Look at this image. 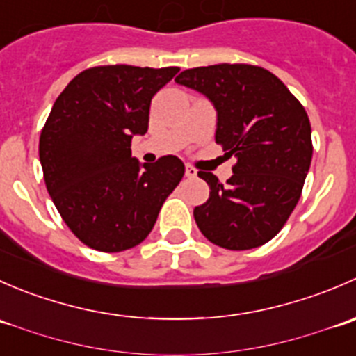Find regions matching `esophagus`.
<instances>
[{"label":"esophagus","mask_w":356,"mask_h":356,"mask_svg":"<svg viewBox=\"0 0 356 356\" xmlns=\"http://www.w3.org/2000/svg\"><path fill=\"white\" fill-rule=\"evenodd\" d=\"M196 175H198V170H196L195 167H191V165H186V177L193 179L196 177Z\"/></svg>","instance_id":"34e87169"}]
</instances>
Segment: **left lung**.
<instances>
[{
  "label": "left lung",
  "mask_w": 356,
  "mask_h": 356,
  "mask_svg": "<svg viewBox=\"0 0 356 356\" xmlns=\"http://www.w3.org/2000/svg\"><path fill=\"white\" fill-rule=\"evenodd\" d=\"M175 82L207 96L217 110L215 141L234 158L227 186H210L195 208L204 238L225 250H251L282 229L301 196L312 163V127L301 103L272 72L245 63L196 67Z\"/></svg>",
  "instance_id": "8db88e82"
}]
</instances>
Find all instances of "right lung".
Masks as SVG:
<instances>
[{
	"label": "right lung",
	"instance_id": "right-lung-1",
	"mask_svg": "<svg viewBox=\"0 0 356 356\" xmlns=\"http://www.w3.org/2000/svg\"><path fill=\"white\" fill-rule=\"evenodd\" d=\"M177 67H92L56 98L39 138L46 189L84 245L117 253L152 232L160 208L184 175L177 156L139 163L132 136L148 131L152 98Z\"/></svg>",
	"mask_w": 356,
	"mask_h": 356
}]
</instances>
